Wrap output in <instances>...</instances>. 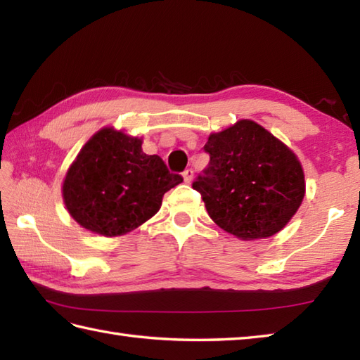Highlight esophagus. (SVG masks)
<instances>
[{
    "label": "esophagus",
    "instance_id": "esophagus-1",
    "mask_svg": "<svg viewBox=\"0 0 360 360\" xmlns=\"http://www.w3.org/2000/svg\"><path fill=\"white\" fill-rule=\"evenodd\" d=\"M182 176H184V181L186 182H192V179H193V170H192V168H186V170L182 172Z\"/></svg>",
    "mask_w": 360,
    "mask_h": 360
}]
</instances>
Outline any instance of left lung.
Here are the masks:
<instances>
[{
	"mask_svg": "<svg viewBox=\"0 0 360 360\" xmlns=\"http://www.w3.org/2000/svg\"><path fill=\"white\" fill-rule=\"evenodd\" d=\"M209 165L192 187L210 218L241 240L267 238L295 215L304 176L295 155L252 120L209 136Z\"/></svg>",
	"mask_w": 360,
	"mask_h": 360,
	"instance_id": "1",
	"label": "left lung"
}]
</instances>
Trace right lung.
<instances>
[{"instance_id":"1","label":"right lung","mask_w":360,"mask_h":360,"mask_svg":"<svg viewBox=\"0 0 360 360\" xmlns=\"http://www.w3.org/2000/svg\"><path fill=\"white\" fill-rule=\"evenodd\" d=\"M182 182L142 141L103 128L85 143L63 182L68 212L88 231L117 236L159 210L162 196Z\"/></svg>"}]
</instances>
